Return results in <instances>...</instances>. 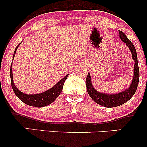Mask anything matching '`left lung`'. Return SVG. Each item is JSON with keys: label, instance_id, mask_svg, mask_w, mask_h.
<instances>
[{"label": "left lung", "instance_id": "8db88e82", "mask_svg": "<svg viewBox=\"0 0 147 147\" xmlns=\"http://www.w3.org/2000/svg\"><path fill=\"white\" fill-rule=\"evenodd\" d=\"M119 38L122 41L126 43L130 51L132 54V59L134 61L135 64L133 67V76L132 82L130 84L129 87L126 90L119 92L116 94H108L105 92H101L97 91L93 87L91 81L90 73L88 74V76L86 79V84L87 91L88 95L92 98L94 102L99 104V105L107 108H113L116 106H120L124 104L129 100L137 90L138 82H139L140 71L138 63V56L136 53V50L133 44L129 41V38L126 36V34L123 32L119 30Z\"/></svg>", "mask_w": 147, "mask_h": 147}]
</instances>
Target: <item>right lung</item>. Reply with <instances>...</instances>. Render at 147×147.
<instances>
[{"instance_id":"right-lung-1","label":"right lung","mask_w":147,"mask_h":147,"mask_svg":"<svg viewBox=\"0 0 147 147\" xmlns=\"http://www.w3.org/2000/svg\"><path fill=\"white\" fill-rule=\"evenodd\" d=\"M20 43V44H21ZM20 44H18L15 49L14 55H13V59L15 56L16 50H17L18 47L19 46ZM68 75L62 78L59 82L55 84L54 86L50 88L48 90L45 91V92H41V93L38 94H25L20 91L16 87L14 83V80H13V75H12V63L10 66V79H11V87H12L13 90L18 99L22 101L25 104H28V105L31 106H34V107H44L45 106H48L49 104H52L54 101L56 99L60 93L61 92L62 89H63L64 82H65V79H67Z\"/></svg>"}]
</instances>
